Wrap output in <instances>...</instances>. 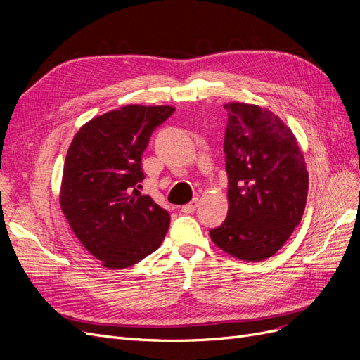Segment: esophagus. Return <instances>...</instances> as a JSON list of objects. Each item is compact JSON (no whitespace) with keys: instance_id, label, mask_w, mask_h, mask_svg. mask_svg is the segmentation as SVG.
<instances>
[{"instance_id":"1","label":"esophagus","mask_w":360,"mask_h":360,"mask_svg":"<svg viewBox=\"0 0 360 360\" xmlns=\"http://www.w3.org/2000/svg\"><path fill=\"white\" fill-rule=\"evenodd\" d=\"M197 205H198V200H192L189 204L181 207V212L191 214V213H193L195 210H197Z\"/></svg>"}]
</instances>
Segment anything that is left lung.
Listing matches in <instances>:
<instances>
[{
	"mask_svg": "<svg viewBox=\"0 0 360 360\" xmlns=\"http://www.w3.org/2000/svg\"><path fill=\"white\" fill-rule=\"evenodd\" d=\"M224 108L228 216L210 230V237L238 259L263 261L276 254L300 224L308 197L307 163L278 115L240 102Z\"/></svg>",
	"mask_w": 360,
	"mask_h": 360,
	"instance_id": "obj_1",
	"label": "left lung"
}]
</instances>
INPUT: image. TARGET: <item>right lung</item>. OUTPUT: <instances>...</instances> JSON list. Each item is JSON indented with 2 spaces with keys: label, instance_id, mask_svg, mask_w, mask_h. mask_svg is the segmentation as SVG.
<instances>
[{
  "label": "right lung",
  "instance_id": "add662e5",
  "mask_svg": "<svg viewBox=\"0 0 360 360\" xmlns=\"http://www.w3.org/2000/svg\"><path fill=\"white\" fill-rule=\"evenodd\" d=\"M172 106L127 105L90 120L64 162L61 210L75 236L105 267L134 266L160 246L169 214L148 195L141 156Z\"/></svg>",
  "mask_w": 360,
  "mask_h": 360
}]
</instances>
